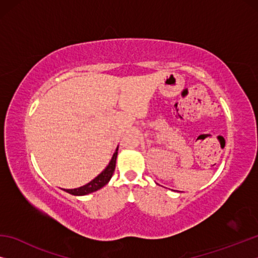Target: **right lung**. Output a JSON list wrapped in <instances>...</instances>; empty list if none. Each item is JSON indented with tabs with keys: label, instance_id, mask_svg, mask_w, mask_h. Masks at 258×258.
<instances>
[{
	"label": "right lung",
	"instance_id": "1",
	"mask_svg": "<svg viewBox=\"0 0 258 258\" xmlns=\"http://www.w3.org/2000/svg\"><path fill=\"white\" fill-rule=\"evenodd\" d=\"M117 154H118V148H117L115 154L112 155V158L110 160V163L108 164V166L103 171L99 174V175L93 178L92 181L87 183V184L76 187V189H63V191L68 192L73 196H85L89 195L91 192H94L99 189H101L102 186H104L107 183L110 181V178L112 176L113 172H115V167H116V158H117Z\"/></svg>",
	"mask_w": 258,
	"mask_h": 258
}]
</instances>
